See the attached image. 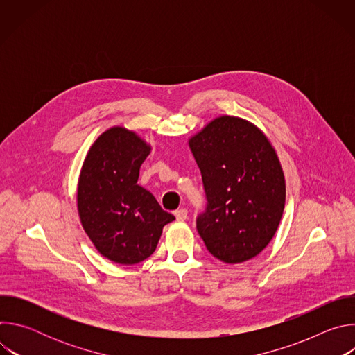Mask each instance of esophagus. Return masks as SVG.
<instances>
[{"label":"esophagus","mask_w":355,"mask_h":355,"mask_svg":"<svg viewBox=\"0 0 355 355\" xmlns=\"http://www.w3.org/2000/svg\"><path fill=\"white\" fill-rule=\"evenodd\" d=\"M174 215H175L177 220H180V222H184V220L188 218V211H187L185 208H181V209H177V211L174 212Z\"/></svg>","instance_id":"esophagus-1"}]
</instances>
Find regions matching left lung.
<instances>
[{"instance_id":"left-lung-1","label":"left lung","mask_w":355,"mask_h":355,"mask_svg":"<svg viewBox=\"0 0 355 355\" xmlns=\"http://www.w3.org/2000/svg\"><path fill=\"white\" fill-rule=\"evenodd\" d=\"M188 144L208 200L196 218L208 251L227 264L259 256L285 207V177L275 148L256 125L227 115L209 122Z\"/></svg>"}]
</instances>
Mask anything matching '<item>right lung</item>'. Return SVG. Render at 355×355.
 I'll return each instance as SVG.
<instances>
[{
	"label": "right lung",
	"mask_w": 355,
	"mask_h": 355,
	"mask_svg": "<svg viewBox=\"0 0 355 355\" xmlns=\"http://www.w3.org/2000/svg\"><path fill=\"white\" fill-rule=\"evenodd\" d=\"M150 150L135 132L114 126L94 141L81 167L77 188L81 225L99 254L118 264L132 266L150 257L163 227L175 219L137 185Z\"/></svg>",
	"instance_id": "right-lung-1"
}]
</instances>
